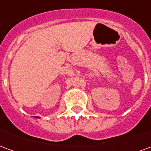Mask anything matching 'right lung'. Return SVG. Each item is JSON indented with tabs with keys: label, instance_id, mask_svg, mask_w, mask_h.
Listing matches in <instances>:
<instances>
[{
	"label": "right lung",
	"instance_id": "add662e5",
	"mask_svg": "<svg viewBox=\"0 0 151 151\" xmlns=\"http://www.w3.org/2000/svg\"><path fill=\"white\" fill-rule=\"evenodd\" d=\"M35 118H38V117H35Z\"/></svg>",
	"mask_w": 151,
	"mask_h": 151
}]
</instances>
